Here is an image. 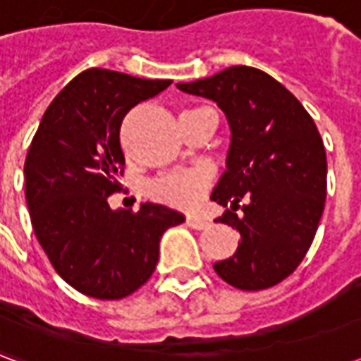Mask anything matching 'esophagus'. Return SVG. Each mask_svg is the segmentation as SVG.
Instances as JSON below:
<instances>
[{"instance_id": "1", "label": "esophagus", "mask_w": 361, "mask_h": 361, "mask_svg": "<svg viewBox=\"0 0 361 361\" xmlns=\"http://www.w3.org/2000/svg\"><path fill=\"white\" fill-rule=\"evenodd\" d=\"M185 224L189 228H193V230H203V228L209 226V220L203 219V216H197V214H188Z\"/></svg>"}]
</instances>
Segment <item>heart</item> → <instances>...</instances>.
<instances>
[{
  "label": "heart",
  "mask_w": 361,
  "mask_h": 361,
  "mask_svg": "<svg viewBox=\"0 0 361 361\" xmlns=\"http://www.w3.org/2000/svg\"><path fill=\"white\" fill-rule=\"evenodd\" d=\"M207 183H209V176L203 170H181L152 181L149 193L160 203L189 209L201 199Z\"/></svg>",
  "instance_id": "1"
}]
</instances>
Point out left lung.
<instances>
[{"mask_svg": "<svg viewBox=\"0 0 361 361\" xmlns=\"http://www.w3.org/2000/svg\"><path fill=\"white\" fill-rule=\"evenodd\" d=\"M178 89L216 102L232 133L226 172L211 199L230 204L216 220L235 228L240 243L214 271L240 290L279 284L305 257L325 209L326 154L315 121L255 67H228Z\"/></svg>", "mask_w": 361, "mask_h": 361, "instance_id": "1", "label": "left lung"}]
</instances>
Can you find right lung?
I'll use <instances>...</instances> for the list:
<instances>
[{
	"label": "right lung",
	"mask_w": 361,
	"mask_h": 361,
	"mask_svg": "<svg viewBox=\"0 0 361 361\" xmlns=\"http://www.w3.org/2000/svg\"><path fill=\"white\" fill-rule=\"evenodd\" d=\"M172 85L110 69H87L42 116L25 160V195L38 242L61 279L81 294L121 300L150 279L160 240L185 216L164 204L111 209L127 111Z\"/></svg>",
	"instance_id": "add662e5"
}]
</instances>
